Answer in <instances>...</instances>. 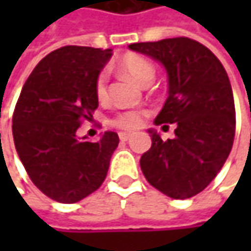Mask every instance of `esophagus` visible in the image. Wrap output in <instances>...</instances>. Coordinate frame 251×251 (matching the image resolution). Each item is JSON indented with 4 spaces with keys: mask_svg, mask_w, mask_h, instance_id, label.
I'll list each match as a JSON object with an SVG mask.
<instances>
[{
    "mask_svg": "<svg viewBox=\"0 0 251 251\" xmlns=\"http://www.w3.org/2000/svg\"><path fill=\"white\" fill-rule=\"evenodd\" d=\"M130 136H132V133H130V132H121V133H119L121 141H129V139H130Z\"/></svg>",
    "mask_w": 251,
    "mask_h": 251,
    "instance_id": "esophagus-1",
    "label": "esophagus"
}]
</instances>
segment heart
I'll return each instance as SVG.
<instances>
[{"mask_svg":"<svg viewBox=\"0 0 251 251\" xmlns=\"http://www.w3.org/2000/svg\"><path fill=\"white\" fill-rule=\"evenodd\" d=\"M121 71L130 76L133 81H136L141 85H145L148 82H152L155 70L150 59H147L142 55L136 53H127L119 62ZM96 96L99 100H104L107 96V75L106 73H100L96 79ZM144 113L139 110H125L119 113L113 119V125L124 127V129H136L142 125Z\"/></svg>","mask_w":251,"mask_h":251,"instance_id":"heart-1","label":"heart"}]
</instances>
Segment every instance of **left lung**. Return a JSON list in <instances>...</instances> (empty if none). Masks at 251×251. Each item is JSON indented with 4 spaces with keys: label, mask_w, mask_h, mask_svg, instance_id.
I'll list each match as a JSON object with an SVG mask.
<instances>
[{
    "label": "left lung",
    "mask_w": 251,
    "mask_h": 251,
    "mask_svg": "<svg viewBox=\"0 0 251 251\" xmlns=\"http://www.w3.org/2000/svg\"><path fill=\"white\" fill-rule=\"evenodd\" d=\"M127 48L164 67L169 97L154 124L177 125L167 141L148 129L152 144L139 160L141 170L169 198H192L215 178L232 148L235 107L226 70L206 46L189 37Z\"/></svg>",
    "instance_id": "1"
}]
</instances>
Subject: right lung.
<instances>
[{"label":"right lung","instance_id":"obj_1","mask_svg":"<svg viewBox=\"0 0 251 251\" xmlns=\"http://www.w3.org/2000/svg\"><path fill=\"white\" fill-rule=\"evenodd\" d=\"M112 49L64 46L46 55L27 78L14 116L13 138L34 186L61 203H75L104 181L119 136L78 138L81 121L99 106L96 79Z\"/></svg>","mask_w":251,"mask_h":251}]
</instances>
